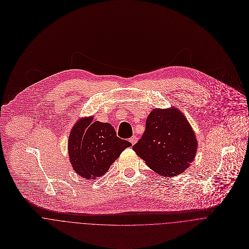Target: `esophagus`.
<instances>
[{
    "instance_id": "1",
    "label": "esophagus",
    "mask_w": 249,
    "mask_h": 249,
    "mask_svg": "<svg viewBox=\"0 0 249 249\" xmlns=\"http://www.w3.org/2000/svg\"><path fill=\"white\" fill-rule=\"evenodd\" d=\"M138 139H139V138H138L137 136H132L129 141H130V142H131L132 144H135V143L138 142Z\"/></svg>"
}]
</instances>
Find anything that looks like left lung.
I'll use <instances>...</instances> for the list:
<instances>
[{
  "label": "left lung",
  "instance_id": "left-lung-1",
  "mask_svg": "<svg viewBox=\"0 0 249 249\" xmlns=\"http://www.w3.org/2000/svg\"><path fill=\"white\" fill-rule=\"evenodd\" d=\"M197 148L195 133L177 108L153 109L145 121V131L133 145L135 152L156 173L173 177L184 172Z\"/></svg>",
  "mask_w": 249,
  "mask_h": 249
}]
</instances>
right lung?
I'll list each match as a JSON object with an SVG mask.
<instances>
[{
    "mask_svg": "<svg viewBox=\"0 0 249 249\" xmlns=\"http://www.w3.org/2000/svg\"><path fill=\"white\" fill-rule=\"evenodd\" d=\"M132 143L116 136L108 123L93 122V117L78 121L68 141L69 158L77 174L86 179L104 176L121 152Z\"/></svg>",
    "mask_w": 249,
    "mask_h": 249,
    "instance_id": "right-lung-1",
    "label": "right lung"
}]
</instances>
